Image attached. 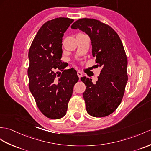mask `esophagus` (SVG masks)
<instances>
[{
  "label": "esophagus",
  "mask_w": 151,
  "mask_h": 151,
  "mask_svg": "<svg viewBox=\"0 0 151 151\" xmlns=\"http://www.w3.org/2000/svg\"><path fill=\"white\" fill-rule=\"evenodd\" d=\"M78 76L79 78H81L83 76V73L80 71H78Z\"/></svg>",
  "instance_id": "obj_1"
}]
</instances>
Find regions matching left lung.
Here are the masks:
<instances>
[{
	"label": "left lung",
	"instance_id": "obj_1",
	"mask_svg": "<svg viewBox=\"0 0 151 151\" xmlns=\"http://www.w3.org/2000/svg\"><path fill=\"white\" fill-rule=\"evenodd\" d=\"M72 29L84 32L91 40L97 67L101 68L95 83L82 77L85 84L83 98L88 113L94 117L111 114L121 103L127 82V59L118 34L108 25L93 18L76 21Z\"/></svg>",
	"mask_w": 151,
	"mask_h": 151
}]
</instances>
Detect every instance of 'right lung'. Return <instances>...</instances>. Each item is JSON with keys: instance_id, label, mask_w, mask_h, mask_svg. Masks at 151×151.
<instances>
[{"instance_id": "right-lung-1", "label": "right lung", "mask_w": 151, "mask_h": 151, "mask_svg": "<svg viewBox=\"0 0 151 151\" xmlns=\"http://www.w3.org/2000/svg\"><path fill=\"white\" fill-rule=\"evenodd\" d=\"M73 19L60 17L47 21L39 29L29 50V86L36 105L47 118L59 119L67 113L79 77L73 68L64 70L62 38ZM62 72L57 74L56 70Z\"/></svg>"}]
</instances>
